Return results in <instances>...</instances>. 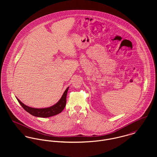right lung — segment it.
Returning <instances> with one entry per match:
<instances>
[{
	"label": "right lung",
	"instance_id": "1",
	"mask_svg": "<svg viewBox=\"0 0 157 157\" xmlns=\"http://www.w3.org/2000/svg\"><path fill=\"white\" fill-rule=\"evenodd\" d=\"M68 89H69V87H67V90H65L61 98L56 104L54 105L51 107L46 108H40V109L33 108L23 104L22 102H21V100H19L17 97L16 98L19 101V103H20V105L22 106L23 108L26 112L29 113L30 114L35 117L47 118V117L57 115L64 109L66 106V103H67V95Z\"/></svg>",
	"mask_w": 157,
	"mask_h": 157
}]
</instances>
